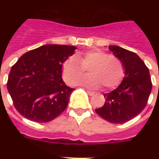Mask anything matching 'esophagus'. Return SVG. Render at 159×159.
Instances as JSON below:
<instances>
[{"label":"esophagus","instance_id":"1","mask_svg":"<svg viewBox=\"0 0 159 159\" xmlns=\"http://www.w3.org/2000/svg\"><path fill=\"white\" fill-rule=\"evenodd\" d=\"M87 92L88 96H93V95H94V92H90V91H87V92Z\"/></svg>","mask_w":159,"mask_h":159}]
</instances>
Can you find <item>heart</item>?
<instances>
[{
  "label": "heart",
  "instance_id": "b5f03b06",
  "mask_svg": "<svg viewBox=\"0 0 159 159\" xmlns=\"http://www.w3.org/2000/svg\"><path fill=\"white\" fill-rule=\"evenodd\" d=\"M88 67L90 76L78 82L88 88L97 89L101 85L104 88H112L120 84L125 75L124 66L118 57L95 49L68 57L62 64L63 79L67 84L75 85L84 73V67Z\"/></svg>",
  "mask_w": 159,
  "mask_h": 159
}]
</instances>
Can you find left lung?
Instances as JSON below:
<instances>
[{"label":"left lung","instance_id":"obj_1","mask_svg":"<svg viewBox=\"0 0 159 159\" xmlns=\"http://www.w3.org/2000/svg\"><path fill=\"white\" fill-rule=\"evenodd\" d=\"M109 49L122 62L125 77L117 88L105 93L104 106L96 112L111 123L123 124L136 117L147 105L152 90L150 74L135 53L116 45H109Z\"/></svg>","mask_w":159,"mask_h":159}]
</instances>
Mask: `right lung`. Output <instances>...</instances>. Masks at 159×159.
Here are the masks:
<instances>
[{
    "label": "right lung",
    "instance_id": "right-lung-1",
    "mask_svg": "<svg viewBox=\"0 0 159 159\" xmlns=\"http://www.w3.org/2000/svg\"><path fill=\"white\" fill-rule=\"evenodd\" d=\"M76 49L72 45L44 44L23 54L12 66L7 89L21 116L45 123L64 111L74 88L63 82L62 67Z\"/></svg>",
    "mask_w": 159,
    "mask_h": 159
}]
</instances>
